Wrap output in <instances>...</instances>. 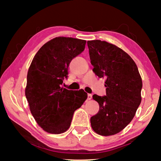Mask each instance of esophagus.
<instances>
[{
	"label": "esophagus",
	"instance_id": "obj_1",
	"mask_svg": "<svg viewBox=\"0 0 161 161\" xmlns=\"http://www.w3.org/2000/svg\"><path fill=\"white\" fill-rule=\"evenodd\" d=\"M92 99V95L90 94H89L88 96H87V99H88V100H91Z\"/></svg>",
	"mask_w": 161,
	"mask_h": 161
}]
</instances>
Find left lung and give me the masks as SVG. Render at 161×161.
I'll return each instance as SVG.
<instances>
[{
    "label": "left lung",
    "instance_id": "obj_1",
    "mask_svg": "<svg viewBox=\"0 0 161 161\" xmlns=\"http://www.w3.org/2000/svg\"><path fill=\"white\" fill-rule=\"evenodd\" d=\"M93 72L106 78V96L93 95L99 110L91 117L92 129L101 136L116 134L134 117L141 102L142 80L133 59L115 45L87 41Z\"/></svg>",
    "mask_w": 161,
    "mask_h": 161
}]
</instances>
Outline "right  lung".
I'll return each instance as SVG.
<instances>
[{
  "label": "right lung",
  "instance_id": "1",
  "mask_svg": "<svg viewBox=\"0 0 161 161\" xmlns=\"http://www.w3.org/2000/svg\"><path fill=\"white\" fill-rule=\"evenodd\" d=\"M86 40L57 37L38 50L27 75L25 97L37 124L46 132L60 134L69 129L75 110L87 98L83 89L61 87L68 67L85 48Z\"/></svg>",
  "mask_w": 161,
  "mask_h": 161
}]
</instances>
